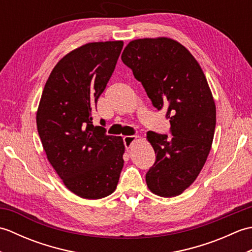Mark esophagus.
<instances>
[{
  "label": "esophagus",
  "mask_w": 252,
  "mask_h": 252,
  "mask_svg": "<svg viewBox=\"0 0 252 252\" xmlns=\"http://www.w3.org/2000/svg\"><path fill=\"white\" fill-rule=\"evenodd\" d=\"M136 141V136H125L123 137V143H125V146L126 151H129L130 147L132 146L133 142Z\"/></svg>",
  "instance_id": "esophagus-1"
}]
</instances>
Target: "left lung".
Wrapping results in <instances>:
<instances>
[{
	"label": "left lung",
	"instance_id": "left-lung-1",
	"mask_svg": "<svg viewBox=\"0 0 252 252\" xmlns=\"http://www.w3.org/2000/svg\"><path fill=\"white\" fill-rule=\"evenodd\" d=\"M158 110L167 108L172 137L148 131L156 161L146 173L154 194L174 197L197 179L210 153L217 111L199 63L190 52L169 37L137 39L121 55Z\"/></svg>",
	"mask_w": 252,
	"mask_h": 252
}]
</instances>
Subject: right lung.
<instances>
[{
	"label": "right lung",
	"mask_w": 252,
	"mask_h": 252,
	"mask_svg": "<svg viewBox=\"0 0 252 252\" xmlns=\"http://www.w3.org/2000/svg\"><path fill=\"white\" fill-rule=\"evenodd\" d=\"M122 47V41L93 42L68 53L47 79L36 112L47 160L67 189L85 199L112 194L125 162L122 137L92 121Z\"/></svg>",
	"instance_id": "right-lung-1"
}]
</instances>
